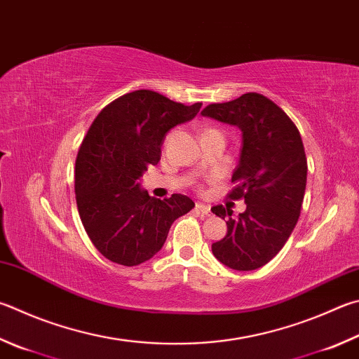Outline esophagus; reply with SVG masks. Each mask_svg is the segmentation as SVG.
<instances>
[{"label": "esophagus", "instance_id": "esophagus-1", "mask_svg": "<svg viewBox=\"0 0 359 359\" xmlns=\"http://www.w3.org/2000/svg\"><path fill=\"white\" fill-rule=\"evenodd\" d=\"M196 208H198V212H201L202 215H205V217H208V215L212 213V210H210V205L201 204V202H198V204H196Z\"/></svg>", "mask_w": 359, "mask_h": 359}]
</instances>
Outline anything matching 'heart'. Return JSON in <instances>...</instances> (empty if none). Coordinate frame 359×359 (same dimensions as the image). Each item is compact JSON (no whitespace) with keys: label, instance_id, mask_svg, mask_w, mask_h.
Instances as JSON below:
<instances>
[{"label":"heart","instance_id":"b5f03b06","mask_svg":"<svg viewBox=\"0 0 359 359\" xmlns=\"http://www.w3.org/2000/svg\"><path fill=\"white\" fill-rule=\"evenodd\" d=\"M207 132H217V130H212V128H208V130H205L204 133H207Z\"/></svg>","mask_w":359,"mask_h":359}]
</instances>
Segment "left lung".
Segmentation results:
<instances>
[{"label":"left lung","instance_id":"1","mask_svg":"<svg viewBox=\"0 0 359 359\" xmlns=\"http://www.w3.org/2000/svg\"><path fill=\"white\" fill-rule=\"evenodd\" d=\"M202 116L242 130L229 198L245 199L246 210L232 218L227 205L212 208L219 218L229 217L226 237L212 252L232 270L260 269L283 250L302 212L308 175L302 136L276 103L257 93L212 103Z\"/></svg>","mask_w":359,"mask_h":359}]
</instances>
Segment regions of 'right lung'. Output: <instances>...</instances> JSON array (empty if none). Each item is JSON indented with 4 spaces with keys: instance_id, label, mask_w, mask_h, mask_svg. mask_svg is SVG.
<instances>
[{
    "instance_id": "obj_1",
    "label": "right lung",
    "mask_w": 359,
    "mask_h": 359,
    "mask_svg": "<svg viewBox=\"0 0 359 359\" xmlns=\"http://www.w3.org/2000/svg\"><path fill=\"white\" fill-rule=\"evenodd\" d=\"M201 107L140 89L107 105L88 130L75 161L76 207L90 242L111 262L133 266L154 257L174 221L194 207L184 194L149 196L140 180L160 161L169 130Z\"/></svg>"
}]
</instances>
